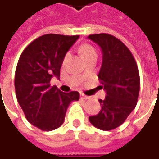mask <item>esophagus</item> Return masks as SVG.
Listing matches in <instances>:
<instances>
[{
  "label": "esophagus",
  "mask_w": 159,
  "mask_h": 159,
  "mask_svg": "<svg viewBox=\"0 0 159 159\" xmlns=\"http://www.w3.org/2000/svg\"><path fill=\"white\" fill-rule=\"evenodd\" d=\"M80 98H81L82 99H89V98H90V97L86 96L84 93H81V94H80Z\"/></svg>",
  "instance_id": "1"
}]
</instances>
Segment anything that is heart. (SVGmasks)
<instances>
[{
    "instance_id": "heart-1",
    "label": "heart",
    "mask_w": 159,
    "mask_h": 159,
    "mask_svg": "<svg viewBox=\"0 0 159 159\" xmlns=\"http://www.w3.org/2000/svg\"><path fill=\"white\" fill-rule=\"evenodd\" d=\"M80 52H81V54L82 56L84 58H87L92 55V54H96V50L95 48L90 46V44H83L81 47H80Z\"/></svg>"
}]
</instances>
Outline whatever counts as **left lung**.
<instances>
[{"label": "left lung", "mask_w": 159, "mask_h": 159, "mask_svg": "<svg viewBox=\"0 0 159 159\" xmlns=\"http://www.w3.org/2000/svg\"><path fill=\"white\" fill-rule=\"evenodd\" d=\"M88 38L101 47L102 66L98 77L107 92L106 98L98 100L100 112L89 120L94 127L109 131L123 123L136 106L138 68L130 50L114 36L100 33Z\"/></svg>", "instance_id": "obj_1"}]
</instances>
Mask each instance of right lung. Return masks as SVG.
Wrapping results in <instances>:
<instances>
[{
    "label": "right lung",
    "mask_w": 159,
    "mask_h": 159,
    "mask_svg": "<svg viewBox=\"0 0 159 159\" xmlns=\"http://www.w3.org/2000/svg\"><path fill=\"white\" fill-rule=\"evenodd\" d=\"M78 35L46 34L30 43L20 56L15 74L18 104L27 120L43 131L61 127L69 104L79 99V92H62L51 86L60 76L64 57Z\"/></svg>",
    "instance_id": "right-lung-1"
}]
</instances>
